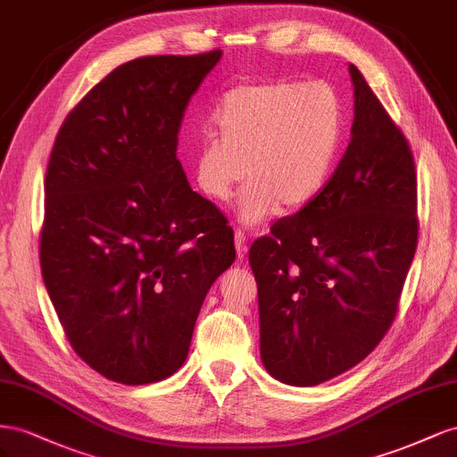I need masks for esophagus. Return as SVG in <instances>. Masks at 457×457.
Returning a JSON list of instances; mask_svg holds the SVG:
<instances>
[{
  "label": "esophagus",
  "mask_w": 457,
  "mask_h": 457,
  "mask_svg": "<svg viewBox=\"0 0 457 457\" xmlns=\"http://www.w3.org/2000/svg\"><path fill=\"white\" fill-rule=\"evenodd\" d=\"M236 251H237V260H243L246 254V245H245V233L241 229H236Z\"/></svg>",
  "instance_id": "esophagus-1"
}]
</instances>
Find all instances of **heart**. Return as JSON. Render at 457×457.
Segmentation results:
<instances>
[{
	"label": "heart",
	"mask_w": 457,
	"mask_h": 457,
	"mask_svg": "<svg viewBox=\"0 0 457 457\" xmlns=\"http://www.w3.org/2000/svg\"><path fill=\"white\" fill-rule=\"evenodd\" d=\"M220 137L195 154V181L211 201H228L243 176L237 218L256 226L281 208L301 211L328 186L341 151L345 105L328 82L296 78L239 86L214 112Z\"/></svg>",
	"instance_id": "heart-1"
}]
</instances>
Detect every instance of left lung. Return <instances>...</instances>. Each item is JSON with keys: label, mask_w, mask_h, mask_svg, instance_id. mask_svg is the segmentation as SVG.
I'll return each instance as SVG.
<instances>
[{"label": "left lung", "mask_w": 457, "mask_h": 457, "mask_svg": "<svg viewBox=\"0 0 457 457\" xmlns=\"http://www.w3.org/2000/svg\"><path fill=\"white\" fill-rule=\"evenodd\" d=\"M350 143L316 201L253 243L260 358L293 386L348 371L393 323L417 246L413 154L350 64Z\"/></svg>", "instance_id": "1"}]
</instances>
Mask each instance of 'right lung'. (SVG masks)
<instances>
[{
  "label": "right lung",
  "mask_w": 457,
  "mask_h": 457,
  "mask_svg": "<svg viewBox=\"0 0 457 457\" xmlns=\"http://www.w3.org/2000/svg\"><path fill=\"white\" fill-rule=\"evenodd\" d=\"M220 57L120 64L69 112L49 156L46 289L76 354L116 383L181 368L208 289L236 260L224 214L176 156L187 103Z\"/></svg>",
  "instance_id": "1"
}]
</instances>
